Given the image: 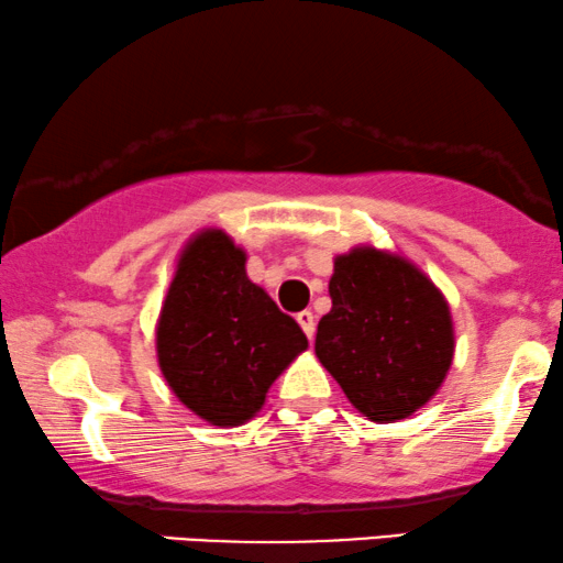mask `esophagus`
Returning a JSON list of instances; mask_svg holds the SVG:
<instances>
[{
  "mask_svg": "<svg viewBox=\"0 0 563 563\" xmlns=\"http://www.w3.org/2000/svg\"><path fill=\"white\" fill-rule=\"evenodd\" d=\"M296 320H299L301 330H303V333H307V338H309V341H311V338H314V330H317L314 314H311L309 309H303V311H299V314H296Z\"/></svg>",
  "mask_w": 563,
  "mask_h": 563,
  "instance_id": "1",
  "label": "esophagus"
}]
</instances>
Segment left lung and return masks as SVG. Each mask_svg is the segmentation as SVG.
<instances>
[{
    "mask_svg": "<svg viewBox=\"0 0 563 563\" xmlns=\"http://www.w3.org/2000/svg\"><path fill=\"white\" fill-rule=\"evenodd\" d=\"M330 299L314 354L364 417L396 422L435 396L453 358V324L430 277L362 246L335 260Z\"/></svg>",
    "mask_w": 563,
    "mask_h": 563,
    "instance_id": "8db88e82",
    "label": "left lung"
}]
</instances>
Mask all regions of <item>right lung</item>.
<instances>
[{
    "label": "right lung",
    "instance_id": "1",
    "mask_svg": "<svg viewBox=\"0 0 563 563\" xmlns=\"http://www.w3.org/2000/svg\"><path fill=\"white\" fill-rule=\"evenodd\" d=\"M307 346L299 322L249 280L246 254L222 230L188 243L157 324L162 375L188 409L220 428L243 424Z\"/></svg>",
    "mask_w": 563,
    "mask_h": 563
}]
</instances>
